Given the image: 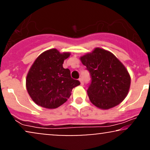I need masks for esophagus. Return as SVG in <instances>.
Segmentation results:
<instances>
[{
    "instance_id": "1",
    "label": "esophagus",
    "mask_w": 150,
    "mask_h": 150,
    "mask_svg": "<svg viewBox=\"0 0 150 150\" xmlns=\"http://www.w3.org/2000/svg\"><path fill=\"white\" fill-rule=\"evenodd\" d=\"M79 81H80V83H81V86H83V79H79Z\"/></svg>"
}]
</instances>
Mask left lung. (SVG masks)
I'll return each mask as SVG.
<instances>
[{"label": "left lung", "mask_w": 150, "mask_h": 150, "mask_svg": "<svg viewBox=\"0 0 150 150\" xmlns=\"http://www.w3.org/2000/svg\"><path fill=\"white\" fill-rule=\"evenodd\" d=\"M80 60L91 76L92 82L87 92L92 104L107 110L119 105L126 98L131 76L115 55L97 47L81 56Z\"/></svg>", "instance_id": "8db88e82"}]
</instances>
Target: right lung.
Here are the masks:
<instances>
[{"mask_svg":"<svg viewBox=\"0 0 150 150\" xmlns=\"http://www.w3.org/2000/svg\"><path fill=\"white\" fill-rule=\"evenodd\" d=\"M69 52L60 53L51 49L41 53L27 74L26 89L32 100L38 106L54 109L69 99L72 89L80 85L71 79L69 69L62 67Z\"/></svg>","mask_w":150,"mask_h":150,"instance_id":"obj_1","label":"right lung"}]
</instances>
